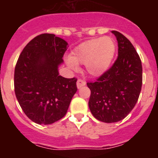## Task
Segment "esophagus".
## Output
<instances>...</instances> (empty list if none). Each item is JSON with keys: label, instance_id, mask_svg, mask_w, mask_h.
<instances>
[{"label": "esophagus", "instance_id": "obj_1", "mask_svg": "<svg viewBox=\"0 0 158 158\" xmlns=\"http://www.w3.org/2000/svg\"><path fill=\"white\" fill-rule=\"evenodd\" d=\"M86 85V82L85 81L81 80V79H78L77 81V86L78 89H81V87L85 86Z\"/></svg>", "mask_w": 158, "mask_h": 158}]
</instances>
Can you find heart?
Wrapping results in <instances>:
<instances>
[{
  "mask_svg": "<svg viewBox=\"0 0 158 158\" xmlns=\"http://www.w3.org/2000/svg\"><path fill=\"white\" fill-rule=\"evenodd\" d=\"M116 45L109 36L88 40L77 46L71 56L65 58L67 65L76 70L77 63L85 64L89 74L99 77L108 69L115 55Z\"/></svg>",
  "mask_w": 158,
  "mask_h": 158,
  "instance_id": "b5f03b06",
  "label": "heart"
}]
</instances>
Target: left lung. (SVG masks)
Masks as SVG:
<instances>
[{"label": "left lung", "mask_w": 158, "mask_h": 158, "mask_svg": "<svg viewBox=\"0 0 158 158\" xmlns=\"http://www.w3.org/2000/svg\"><path fill=\"white\" fill-rule=\"evenodd\" d=\"M111 32L118 41V58L96 81L87 83L89 109L96 119L107 123L122 120L132 111L142 85V62L136 50L123 35Z\"/></svg>", "instance_id": "1"}]
</instances>
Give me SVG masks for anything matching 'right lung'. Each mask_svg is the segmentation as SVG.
Instances as JSON below:
<instances>
[{
	"label": "right lung",
	"mask_w": 158,
	"mask_h": 158,
	"mask_svg": "<svg viewBox=\"0 0 158 158\" xmlns=\"http://www.w3.org/2000/svg\"><path fill=\"white\" fill-rule=\"evenodd\" d=\"M68 43L54 34L31 40L19 54L14 73V89L22 110L38 124H51L65 116L77 81L60 76Z\"/></svg>",
	"instance_id": "1"
}]
</instances>
